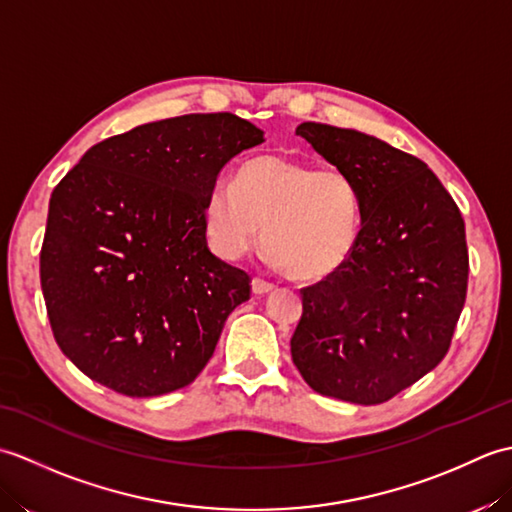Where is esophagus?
Here are the masks:
<instances>
[{"label": "esophagus", "instance_id": "obj_1", "mask_svg": "<svg viewBox=\"0 0 512 512\" xmlns=\"http://www.w3.org/2000/svg\"><path fill=\"white\" fill-rule=\"evenodd\" d=\"M270 290H275V284H270V281L259 279V277L253 279V292H255V295H268Z\"/></svg>", "mask_w": 512, "mask_h": 512}]
</instances>
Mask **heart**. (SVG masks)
I'll return each mask as SVG.
<instances>
[{"label":"heart","instance_id":"1","mask_svg":"<svg viewBox=\"0 0 512 512\" xmlns=\"http://www.w3.org/2000/svg\"><path fill=\"white\" fill-rule=\"evenodd\" d=\"M204 222L211 244L228 259L248 253L264 228L270 259L295 279L317 281L352 257L361 235V198L343 169L262 156L244 162L233 184H213Z\"/></svg>","mask_w":512,"mask_h":512}]
</instances>
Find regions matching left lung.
<instances>
[{
    "label": "left lung",
    "mask_w": 512,
    "mask_h": 512,
    "mask_svg": "<svg viewBox=\"0 0 512 512\" xmlns=\"http://www.w3.org/2000/svg\"><path fill=\"white\" fill-rule=\"evenodd\" d=\"M297 136L354 180L361 235L341 270L301 290L292 363L321 396L380 405L449 352L469 281L464 220L436 173L385 140L323 123Z\"/></svg>",
    "instance_id": "obj_1"
}]
</instances>
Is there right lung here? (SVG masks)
Returning a JSON list of instances; mask_svg holds the SVG:
<instances>
[{
    "instance_id": "add662e5",
    "label": "right lung",
    "mask_w": 512,
    "mask_h": 512,
    "mask_svg": "<svg viewBox=\"0 0 512 512\" xmlns=\"http://www.w3.org/2000/svg\"><path fill=\"white\" fill-rule=\"evenodd\" d=\"M264 143L235 114H187L90 147L54 187L41 290L54 341L132 398L191 385L250 277L206 246L204 200L228 160Z\"/></svg>"
}]
</instances>
